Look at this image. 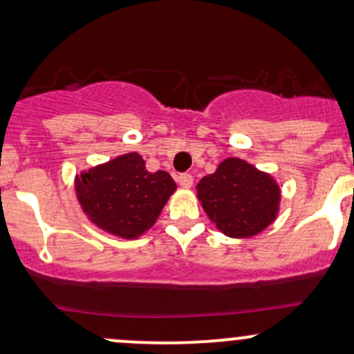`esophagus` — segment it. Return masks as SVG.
Listing matches in <instances>:
<instances>
[{
	"label": "esophagus",
	"mask_w": 354,
	"mask_h": 354,
	"mask_svg": "<svg viewBox=\"0 0 354 354\" xmlns=\"http://www.w3.org/2000/svg\"><path fill=\"white\" fill-rule=\"evenodd\" d=\"M177 180H178V184H180V187H184V189H190L194 184V177L190 176V174H182V176H178Z\"/></svg>",
	"instance_id": "34e87169"
}]
</instances>
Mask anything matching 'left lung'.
I'll return each mask as SVG.
<instances>
[{"instance_id": "obj_1", "label": "left lung", "mask_w": 354, "mask_h": 354, "mask_svg": "<svg viewBox=\"0 0 354 354\" xmlns=\"http://www.w3.org/2000/svg\"><path fill=\"white\" fill-rule=\"evenodd\" d=\"M197 198L216 227L234 239L257 236L276 221L281 189L271 174L229 157L201 178Z\"/></svg>"}]
</instances>
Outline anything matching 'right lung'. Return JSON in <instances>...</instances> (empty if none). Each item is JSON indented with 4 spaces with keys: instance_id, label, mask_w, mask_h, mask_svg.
<instances>
[{
    "instance_id": "1",
    "label": "right lung",
    "mask_w": 354,
    "mask_h": 354,
    "mask_svg": "<svg viewBox=\"0 0 354 354\" xmlns=\"http://www.w3.org/2000/svg\"><path fill=\"white\" fill-rule=\"evenodd\" d=\"M176 189L174 178L164 170L149 172L137 152L75 177V192L86 217L122 239H137L152 227Z\"/></svg>"
}]
</instances>
